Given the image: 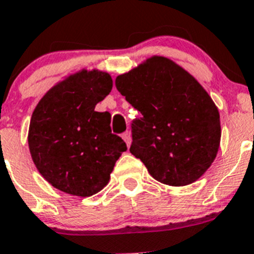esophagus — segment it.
Returning a JSON list of instances; mask_svg holds the SVG:
<instances>
[{"label": "esophagus", "mask_w": 254, "mask_h": 254, "mask_svg": "<svg viewBox=\"0 0 254 254\" xmlns=\"http://www.w3.org/2000/svg\"><path fill=\"white\" fill-rule=\"evenodd\" d=\"M122 137H123V140H125V142L127 143V146H129V145H131V133H129L128 131L127 132H125V133L122 134Z\"/></svg>", "instance_id": "obj_1"}]
</instances>
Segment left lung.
<instances>
[{"label":"left lung","mask_w":254,"mask_h":254,"mask_svg":"<svg viewBox=\"0 0 254 254\" xmlns=\"http://www.w3.org/2000/svg\"><path fill=\"white\" fill-rule=\"evenodd\" d=\"M117 90L142 117L132 125L129 151L154 179L182 187L196 182L216 158L219 109L183 67L152 56L117 76Z\"/></svg>","instance_id":"obj_1"}]
</instances>
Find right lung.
Returning a JSON list of instances; mask_svg holds the SVG:
<instances>
[{
	"instance_id": "right-lung-1",
	"label": "right lung",
	"mask_w": 254,
	"mask_h": 254,
	"mask_svg": "<svg viewBox=\"0 0 254 254\" xmlns=\"http://www.w3.org/2000/svg\"><path fill=\"white\" fill-rule=\"evenodd\" d=\"M113 87L111 75L80 69L57 82L31 114L28 143L38 172L57 190L89 197L102 190L123 151L111 114L96 112Z\"/></svg>"
}]
</instances>
